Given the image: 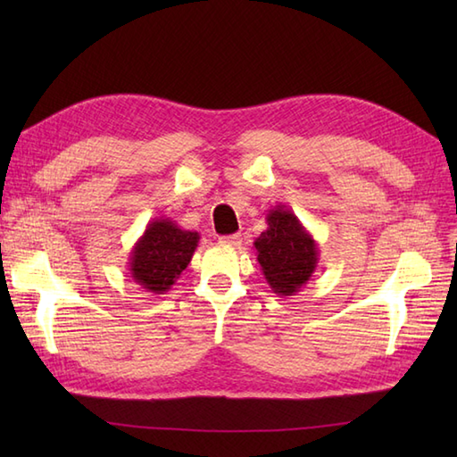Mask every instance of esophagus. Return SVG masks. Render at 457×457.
Segmentation results:
<instances>
[{"label":"esophagus","instance_id":"34e87169","mask_svg":"<svg viewBox=\"0 0 457 457\" xmlns=\"http://www.w3.org/2000/svg\"><path fill=\"white\" fill-rule=\"evenodd\" d=\"M220 244H221V245H228V247L241 245V236H239V234H234V236H223V237H220Z\"/></svg>","mask_w":457,"mask_h":457}]
</instances>
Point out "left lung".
<instances>
[{"mask_svg":"<svg viewBox=\"0 0 457 457\" xmlns=\"http://www.w3.org/2000/svg\"><path fill=\"white\" fill-rule=\"evenodd\" d=\"M265 220L267 229L253 244L257 261L273 293L293 296L318 267V244L287 206L269 210Z\"/></svg>","mask_w":457,"mask_h":457,"instance_id":"8db88e82","label":"left lung"}]
</instances>
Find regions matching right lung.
I'll return each instance as SVG.
<instances>
[{
	"label": "right lung",
	"mask_w": 457,
	"mask_h": 457,
	"mask_svg": "<svg viewBox=\"0 0 457 457\" xmlns=\"http://www.w3.org/2000/svg\"><path fill=\"white\" fill-rule=\"evenodd\" d=\"M198 241V231L180 229L169 218L149 221L129 253L131 278L147 293L164 295L188 267Z\"/></svg>",
	"instance_id": "obj_1"
}]
</instances>
